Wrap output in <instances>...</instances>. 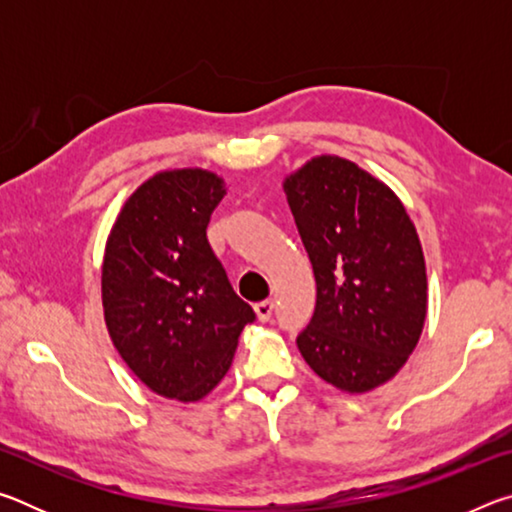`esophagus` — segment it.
Returning a JSON list of instances; mask_svg holds the SVG:
<instances>
[{
  "label": "esophagus",
  "instance_id": "1",
  "mask_svg": "<svg viewBox=\"0 0 512 512\" xmlns=\"http://www.w3.org/2000/svg\"><path fill=\"white\" fill-rule=\"evenodd\" d=\"M255 314H257L259 320H262V323H266V320H271V316H273V300L257 302V305H255Z\"/></svg>",
  "mask_w": 512,
  "mask_h": 512
}]
</instances>
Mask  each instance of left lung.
<instances>
[{
	"instance_id": "left-lung-1",
	"label": "left lung",
	"mask_w": 512,
	"mask_h": 512,
	"mask_svg": "<svg viewBox=\"0 0 512 512\" xmlns=\"http://www.w3.org/2000/svg\"><path fill=\"white\" fill-rule=\"evenodd\" d=\"M284 192L316 277L298 350L327 384L372 391L404 366L427 316L415 225L391 189L336 155L309 160Z\"/></svg>"
}]
</instances>
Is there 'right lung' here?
<instances>
[{
  "label": "right lung",
  "mask_w": 512,
  "mask_h": 512,
  "mask_svg": "<svg viewBox=\"0 0 512 512\" xmlns=\"http://www.w3.org/2000/svg\"><path fill=\"white\" fill-rule=\"evenodd\" d=\"M225 196L203 169L155 173L119 212L101 273L103 314L121 359L153 393L196 402L219 384L255 320L207 241Z\"/></svg>",
  "instance_id": "obj_1"
}]
</instances>
